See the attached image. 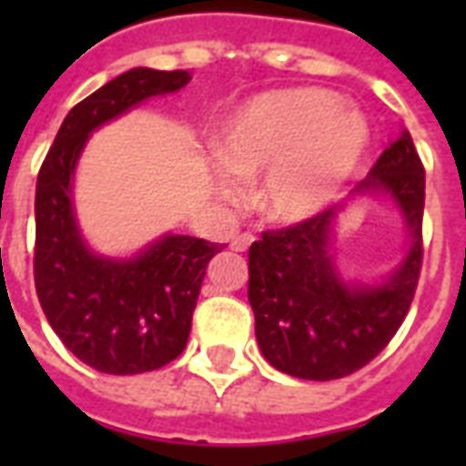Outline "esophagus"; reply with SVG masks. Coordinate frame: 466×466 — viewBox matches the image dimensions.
Here are the masks:
<instances>
[{
	"mask_svg": "<svg viewBox=\"0 0 466 466\" xmlns=\"http://www.w3.org/2000/svg\"><path fill=\"white\" fill-rule=\"evenodd\" d=\"M254 241H256L254 234H248V232L237 234V237H234V239H232V248H234V251H247V248L251 247Z\"/></svg>",
	"mask_w": 466,
	"mask_h": 466,
	"instance_id": "esophagus-1",
	"label": "esophagus"
}]
</instances>
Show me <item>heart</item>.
<instances>
[{
    "label": "heart",
    "instance_id": "heart-1",
    "mask_svg": "<svg viewBox=\"0 0 466 466\" xmlns=\"http://www.w3.org/2000/svg\"><path fill=\"white\" fill-rule=\"evenodd\" d=\"M370 142L368 123L336 91H268L248 101L225 133L215 174L219 196L239 200L261 178L258 205L276 222H302L339 196Z\"/></svg>",
    "mask_w": 466,
    "mask_h": 466
}]
</instances>
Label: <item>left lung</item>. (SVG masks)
<instances>
[{"instance_id": "8db88e82", "label": "left lung", "mask_w": 466, "mask_h": 466, "mask_svg": "<svg viewBox=\"0 0 466 466\" xmlns=\"http://www.w3.org/2000/svg\"><path fill=\"white\" fill-rule=\"evenodd\" d=\"M382 190L404 215L411 244L382 285H346L331 256L339 208L263 232L248 248V302L263 358L299 380H340L365 368L394 339L423 263L426 171L409 130L384 149L355 193Z\"/></svg>"}]
</instances>
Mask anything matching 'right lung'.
<instances>
[{
	"instance_id": "1",
	"label": "right lung",
	"mask_w": 466,
	"mask_h": 466,
	"mask_svg": "<svg viewBox=\"0 0 466 466\" xmlns=\"http://www.w3.org/2000/svg\"><path fill=\"white\" fill-rule=\"evenodd\" d=\"M188 82V69L123 72L67 113L38 171L33 278L40 307L67 350L106 375H140L183 353L208 263L225 247L167 234L130 261L91 254L75 219L72 174L91 130Z\"/></svg>"
}]
</instances>
